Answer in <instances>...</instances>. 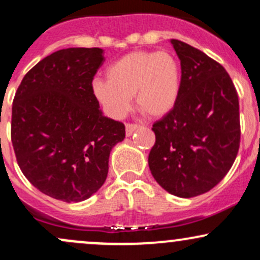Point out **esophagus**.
I'll list each match as a JSON object with an SVG mask.
<instances>
[{"instance_id": "obj_1", "label": "esophagus", "mask_w": 260, "mask_h": 260, "mask_svg": "<svg viewBox=\"0 0 260 260\" xmlns=\"http://www.w3.org/2000/svg\"><path fill=\"white\" fill-rule=\"evenodd\" d=\"M137 128H138V124H136V123H126V136L127 137L132 136V133L137 129Z\"/></svg>"}]
</instances>
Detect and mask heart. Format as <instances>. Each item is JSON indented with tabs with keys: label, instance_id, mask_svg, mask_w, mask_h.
Returning a JSON list of instances; mask_svg holds the SVG:
<instances>
[{
	"label": "heart",
	"instance_id": "heart-1",
	"mask_svg": "<svg viewBox=\"0 0 260 260\" xmlns=\"http://www.w3.org/2000/svg\"><path fill=\"white\" fill-rule=\"evenodd\" d=\"M92 91L115 118L124 116L133 95L143 115L162 117L174 109L180 96V62L168 51L127 53L109 66L106 80L92 83Z\"/></svg>",
	"mask_w": 260,
	"mask_h": 260
}]
</instances>
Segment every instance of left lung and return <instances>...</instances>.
<instances>
[{"instance_id": "8db88e82", "label": "left lung", "mask_w": 260, "mask_h": 260, "mask_svg": "<svg viewBox=\"0 0 260 260\" xmlns=\"http://www.w3.org/2000/svg\"><path fill=\"white\" fill-rule=\"evenodd\" d=\"M181 61V91L168 115L153 124L149 168L171 194L207 193L234 165L241 140L240 104L229 73L215 59L171 40Z\"/></svg>"}]
</instances>
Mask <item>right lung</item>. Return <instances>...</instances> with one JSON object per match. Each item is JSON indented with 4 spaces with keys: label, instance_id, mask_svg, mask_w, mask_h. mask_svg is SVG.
I'll use <instances>...</instances> for the list:
<instances>
[{
    "label": "right lung",
    "instance_id": "add662e5",
    "mask_svg": "<svg viewBox=\"0 0 260 260\" xmlns=\"http://www.w3.org/2000/svg\"><path fill=\"white\" fill-rule=\"evenodd\" d=\"M104 50L71 47L41 59L25 74L12 105L11 139L17 162L44 194L82 202L103 186L111 149L124 124L99 110L92 79Z\"/></svg>",
    "mask_w": 260,
    "mask_h": 260
}]
</instances>
